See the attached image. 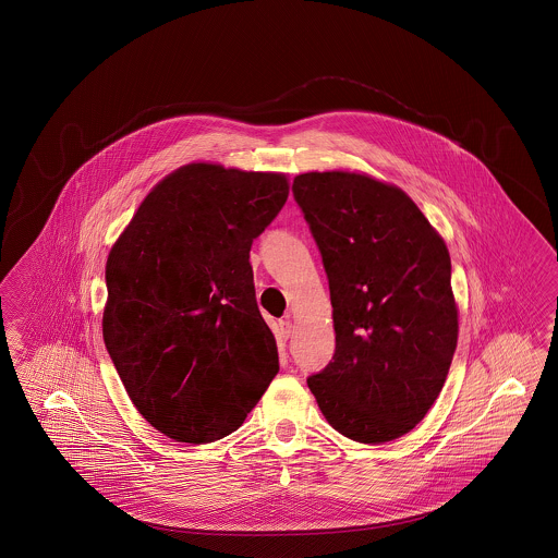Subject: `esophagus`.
<instances>
[{
    "label": "esophagus",
    "mask_w": 558,
    "mask_h": 558,
    "mask_svg": "<svg viewBox=\"0 0 558 558\" xmlns=\"http://www.w3.org/2000/svg\"><path fill=\"white\" fill-rule=\"evenodd\" d=\"M292 332H294V323H292L290 316H286V318L280 320V337H282V339H290Z\"/></svg>",
    "instance_id": "34e87169"
}]
</instances>
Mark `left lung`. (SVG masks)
<instances>
[{
    "instance_id": "obj_1",
    "label": "left lung",
    "mask_w": 558,
    "mask_h": 558,
    "mask_svg": "<svg viewBox=\"0 0 558 558\" xmlns=\"http://www.w3.org/2000/svg\"><path fill=\"white\" fill-rule=\"evenodd\" d=\"M292 193L323 256L337 332L308 387L339 434L393 441L434 405L456 353L448 245L405 191L368 175L302 173Z\"/></svg>"
}]
</instances>
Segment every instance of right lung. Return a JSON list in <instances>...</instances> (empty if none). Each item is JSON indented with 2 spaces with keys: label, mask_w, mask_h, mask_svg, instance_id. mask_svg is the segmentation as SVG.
I'll return each instance as SVG.
<instances>
[{
  "label": "right lung",
  "mask_w": 558,
  "mask_h": 558,
  "mask_svg": "<svg viewBox=\"0 0 558 558\" xmlns=\"http://www.w3.org/2000/svg\"><path fill=\"white\" fill-rule=\"evenodd\" d=\"M286 199L282 173L185 165L110 250L107 351L138 413L175 441L235 432L280 368L250 247Z\"/></svg>",
  "instance_id": "obj_1"
}]
</instances>
